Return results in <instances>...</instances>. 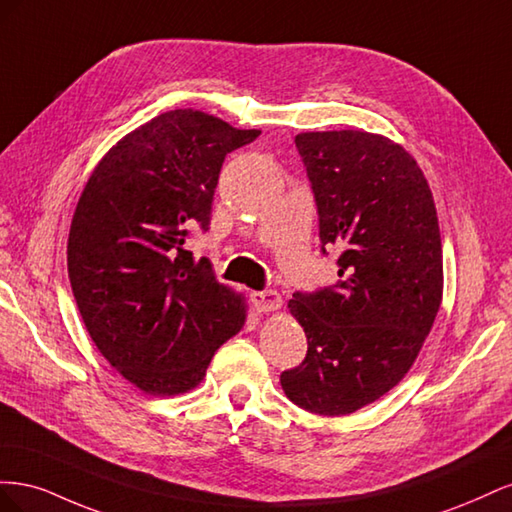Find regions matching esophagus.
Returning <instances> with one entry per match:
<instances>
[{"label":"esophagus","instance_id":"obj_1","mask_svg":"<svg viewBox=\"0 0 512 512\" xmlns=\"http://www.w3.org/2000/svg\"><path fill=\"white\" fill-rule=\"evenodd\" d=\"M252 301L256 305L258 312H277L282 307V297L280 292L275 290H260V292H252Z\"/></svg>","mask_w":512,"mask_h":512}]
</instances>
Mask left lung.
Segmentation results:
<instances>
[{
  "instance_id": "left-lung-1",
  "label": "left lung",
  "mask_w": 512,
  "mask_h": 512,
  "mask_svg": "<svg viewBox=\"0 0 512 512\" xmlns=\"http://www.w3.org/2000/svg\"><path fill=\"white\" fill-rule=\"evenodd\" d=\"M294 143L314 190L322 254H342L335 286L292 294L307 354L280 382L299 408L342 416L389 393L421 352L442 303L440 226L423 170L391 138L333 130Z\"/></svg>"
}]
</instances>
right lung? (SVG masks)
<instances>
[{
	"instance_id": "1",
	"label": "right lung",
	"mask_w": 512,
	"mask_h": 512,
	"mask_svg": "<svg viewBox=\"0 0 512 512\" xmlns=\"http://www.w3.org/2000/svg\"><path fill=\"white\" fill-rule=\"evenodd\" d=\"M258 136L194 108L162 113L108 149L76 205V305L104 359L149 395L192 391L243 327L245 299L185 243L209 230L226 153Z\"/></svg>"
}]
</instances>
